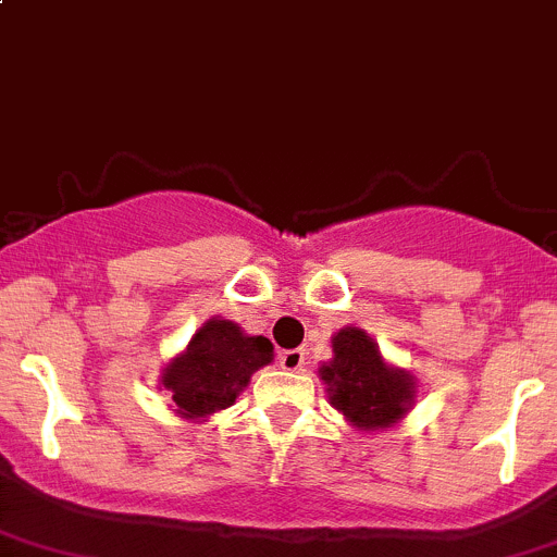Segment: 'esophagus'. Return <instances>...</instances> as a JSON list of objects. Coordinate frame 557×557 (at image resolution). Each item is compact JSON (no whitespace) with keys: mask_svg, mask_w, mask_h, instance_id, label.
Listing matches in <instances>:
<instances>
[{"mask_svg":"<svg viewBox=\"0 0 557 557\" xmlns=\"http://www.w3.org/2000/svg\"><path fill=\"white\" fill-rule=\"evenodd\" d=\"M278 364L289 372L302 370V364H306V351H302V348H289V351H281Z\"/></svg>","mask_w":557,"mask_h":557,"instance_id":"1","label":"esophagus"}]
</instances>
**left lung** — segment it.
Instances as JSON below:
<instances>
[{"label": "left lung", "mask_w": 557, "mask_h": 557, "mask_svg": "<svg viewBox=\"0 0 557 557\" xmlns=\"http://www.w3.org/2000/svg\"><path fill=\"white\" fill-rule=\"evenodd\" d=\"M319 377L326 383L330 405L362 432L394 426L416 403L410 372L388 364L359 326L332 335V359L319 367Z\"/></svg>", "instance_id": "8db88e82"}]
</instances>
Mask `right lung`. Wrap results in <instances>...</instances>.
Instances as JSON below:
<instances>
[{
  "label": "right lung",
  "mask_w": 557,
  "mask_h": 557,
  "mask_svg": "<svg viewBox=\"0 0 557 557\" xmlns=\"http://www.w3.org/2000/svg\"><path fill=\"white\" fill-rule=\"evenodd\" d=\"M273 362V343L262 335H244L236 321L209 319L180 357L165 364L160 383L169 392L176 416L203 421L236 403L260 367Z\"/></svg>",
  "instance_id": "right-lung-1"
}]
</instances>
